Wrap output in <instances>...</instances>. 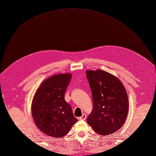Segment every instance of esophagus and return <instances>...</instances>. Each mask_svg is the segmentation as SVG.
Segmentation results:
<instances>
[{
	"label": "esophagus",
	"mask_w": 156,
	"mask_h": 156,
	"mask_svg": "<svg viewBox=\"0 0 156 156\" xmlns=\"http://www.w3.org/2000/svg\"><path fill=\"white\" fill-rule=\"evenodd\" d=\"M78 119H79V120H85V119H87V115L84 113L80 117H79Z\"/></svg>",
	"instance_id": "1"
}]
</instances>
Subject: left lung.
Here are the masks:
<instances>
[{"instance_id": "left-lung-1", "label": "left lung", "mask_w": 156, "mask_h": 156, "mask_svg": "<svg viewBox=\"0 0 156 156\" xmlns=\"http://www.w3.org/2000/svg\"><path fill=\"white\" fill-rule=\"evenodd\" d=\"M86 74L93 102L88 123L101 135L113 133L122 127L127 118V91L122 82L110 73L97 69L87 70Z\"/></svg>"}]
</instances>
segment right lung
Segmentation results:
<instances>
[{"label": "right lung", "mask_w": 156, "mask_h": 156, "mask_svg": "<svg viewBox=\"0 0 156 156\" xmlns=\"http://www.w3.org/2000/svg\"><path fill=\"white\" fill-rule=\"evenodd\" d=\"M72 74H59L42 82L32 101L31 112L35 125L43 133L53 137L67 134L78 121L64 94Z\"/></svg>", "instance_id": "1"}]
</instances>
